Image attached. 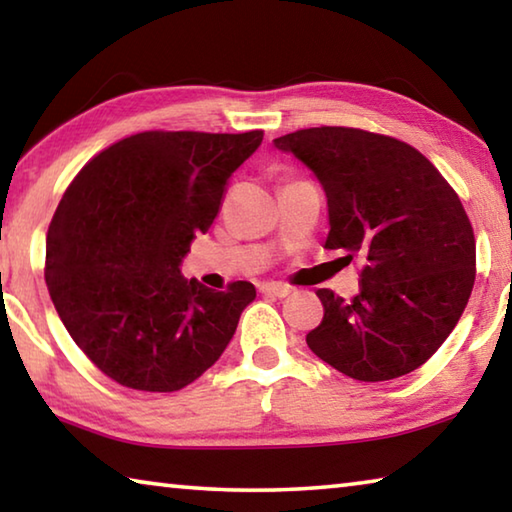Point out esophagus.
Masks as SVG:
<instances>
[{
    "instance_id": "34e87169",
    "label": "esophagus",
    "mask_w": 512,
    "mask_h": 512,
    "mask_svg": "<svg viewBox=\"0 0 512 512\" xmlns=\"http://www.w3.org/2000/svg\"><path fill=\"white\" fill-rule=\"evenodd\" d=\"M259 291L271 298H287L291 293V287H287V284H262V289Z\"/></svg>"
}]
</instances>
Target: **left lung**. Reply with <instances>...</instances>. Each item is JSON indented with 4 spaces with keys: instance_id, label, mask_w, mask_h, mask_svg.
<instances>
[{
    "instance_id": "8db88e82",
    "label": "left lung",
    "mask_w": 512,
    "mask_h": 512,
    "mask_svg": "<svg viewBox=\"0 0 512 512\" xmlns=\"http://www.w3.org/2000/svg\"><path fill=\"white\" fill-rule=\"evenodd\" d=\"M314 171L329 212L325 248L363 259L352 300L318 289L316 357L359 381L413 372L452 334L470 300L476 241L458 194L411 144L345 126L273 140Z\"/></svg>"
}]
</instances>
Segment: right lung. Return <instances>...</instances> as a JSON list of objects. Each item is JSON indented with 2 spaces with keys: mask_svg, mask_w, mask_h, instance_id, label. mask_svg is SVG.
<instances>
[{
  "mask_svg": "<svg viewBox=\"0 0 512 512\" xmlns=\"http://www.w3.org/2000/svg\"><path fill=\"white\" fill-rule=\"evenodd\" d=\"M262 140L264 131L137 133L67 187L47 232V289L74 343L117 384L180 391L228 348L255 287L212 291L180 264Z\"/></svg>",
  "mask_w": 512,
  "mask_h": 512,
  "instance_id": "obj_1",
  "label": "right lung"
}]
</instances>
